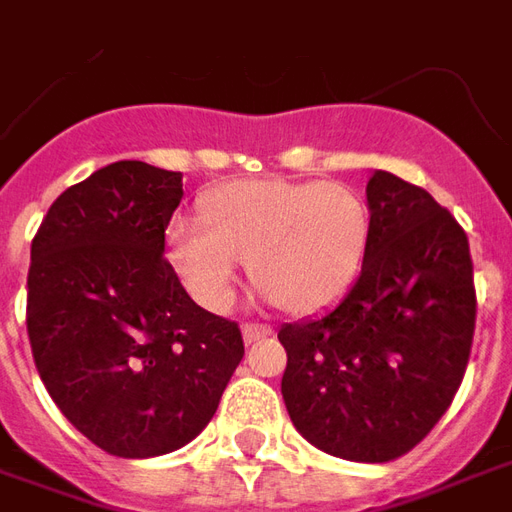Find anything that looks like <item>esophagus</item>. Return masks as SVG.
<instances>
[{
    "label": "esophagus",
    "instance_id": "34e87169",
    "mask_svg": "<svg viewBox=\"0 0 512 512\" xmlns=\"http://www.w3.org/2000/svg\"><path fill=\"white\" fill-rule=\"evenodd\" d=\"M244 340L246 343H255V340H263V337H268V334H274V329L268 326V323H255V321H246L244 323Z\"/></svg>",
    "mask_w": 512,
    "mask_h": 512
}]
</instances>
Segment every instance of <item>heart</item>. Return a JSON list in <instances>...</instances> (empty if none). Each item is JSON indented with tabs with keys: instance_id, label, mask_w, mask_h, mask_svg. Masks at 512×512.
Here are the masks:
<instances>
[{
	"instance_id": "obj_1",
	"label": "heart",
	"mask_w": 512,
	"mask_h": 512,
	"mask_svg": "<svg viewBox=\"0 0 512 512\" xmlns=\"http://www.w3.org/2000/svg\"><path fill=\"white\" fill-rule=\"evenodd\" d=\"M202 222L169 224V260L194 299L227 310L238 260L290 312L332 304L365 257L370 213L340 183L238 180L205 194Z\"/></svg>"
}]
</instances>
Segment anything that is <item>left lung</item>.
Returning a JSON list of instances; mask_svg holds the SVG:
<instances>
[{
	"label": "left lung",
	"instance_id": "1",
	"mask_svg": "<svg viewBox=\"0 0 512 512\" xmlns=\"http://www.w3.org/2000/svg\"><path fill=\"white\" fill-rule=\"evenodd\" d=\"M367 205L354 285L321 318L279 329L282 397L318 450L386 463L450 408L472 354L477 293L469 238L428 191L376 169Z\"/></svg>",
	"mask_w": 512,
	"mask_h": 512
}]
</instances>
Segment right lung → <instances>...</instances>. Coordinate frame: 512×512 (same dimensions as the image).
I'll list each match as a JSON object with an SVG mask.
<instances>
[{
    "label": "right lung",
    "mask_w": 512,
    "mask_h": 512,
    "mask_svg": "<svg viewBox=\"0 0 512 512\" xmlns=\"http://www.w3.org/2000/svg\"><path fill=\"white\" fill-rule=\"evenodd\" d=\"M183 175L115 161L65 189L32 238L27 334L51 400L117 458L189 444L244 356L238 323L202 310L164 257Z\"/></svg>",
    "instance_id": "obj_1"
}]
</instances>
